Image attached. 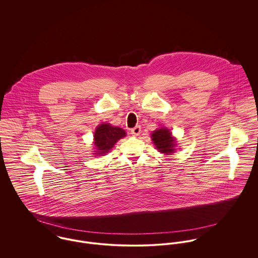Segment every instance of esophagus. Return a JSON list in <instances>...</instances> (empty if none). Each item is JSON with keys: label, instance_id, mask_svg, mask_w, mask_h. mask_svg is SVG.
I'll return each instance as SVG.
<instances>
[{"label": "esophagus", "instance_id": "esophagus-1", "mask_svg": "<svg viewBox=\"0 0 258 258\" xmlns=\"http://www.w3.org/2000/svg\"><path fill=\"white\" fill-rule=\"evenodd\" d=\"M140 133H141V127L140 126H136V127L131 129V134L133 136H138Z\"/></svg>", "mask_w": 258, "mask_h": 258}]
</instances>
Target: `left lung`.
<instances>
[{"label": "left lung", "mask_w": 258, "mask_h": 258, "mask_svg": "<svg viewBox=\"0 0 258 258\" xmlns=\"http://www.w3.org/2000/svg\"><path fill=\"white\" fill-rule=\"evenodd\" d=\"M152 139L157 149L165 154L173 153L175 140L173 139L170 131L168 129H159L152 134Z\"/></svg>", "instance_id": "obj_1"}]
</instances>
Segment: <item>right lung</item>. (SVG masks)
<instances>
[{"label": "right lung", "instance_id": "obj_1", "mask_svg": "<svg viewBox=\"0 0 258 258\" xmlns=\"http://www.w3.org/2000/svg\"><path fill=\"white\" fill-rule=\"evenodd\" d=\"M126 135L125 131L119 127H113L110 124H101L97 127L94 134V144L100 154L107 153L114 144Z\"/></svg>", "mask_w": 258, "mask_h": 258}]
</instances>
